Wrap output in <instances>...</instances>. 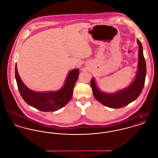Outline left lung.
I'll use <instances>...</instances> for the list:
<instances>
[{"label": "left lung", "instance_id": "1", "mask_svg": "<svg viewBox=\"0 0 158 158\" xmlns=\"http://www.w3.org/2000/svg\"><path fill=\"white\" fill-rule=\"evenodd\" d=\"M137 42L139 45L138 69L135 79L128 87L113 94L106 93L100 91L96 85L94 79H91L90 85L93 96L102 105L111 108H122L136 100L140 95L145 84L146 64L142 44L139 39H137Z\"/></svg>", "mask_w": 158, "mask_h": 158}]
</instances>
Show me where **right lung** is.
I'll return each mask as SVG.
<instances>
[{
  "mask_svg": "<svg viewBox=\"0 0 158 158\" xmlns=\"http://www.w3.org/2000/svg\"><path fill=\"white\" fill-rule=\"evenodd\" d=\"M79 69L71 70L65 84L57 91L38 92L27 87L22 81L15 67V77L19 91L25 102L42 111H55L62 108L70 101L73 88L78 79Z\"/></svg>",
  "mask_w": 158,
  "mask_h": 158,
  "instance_id": "right-lung-1",
  "label": "right lung"
}]
</instances>
